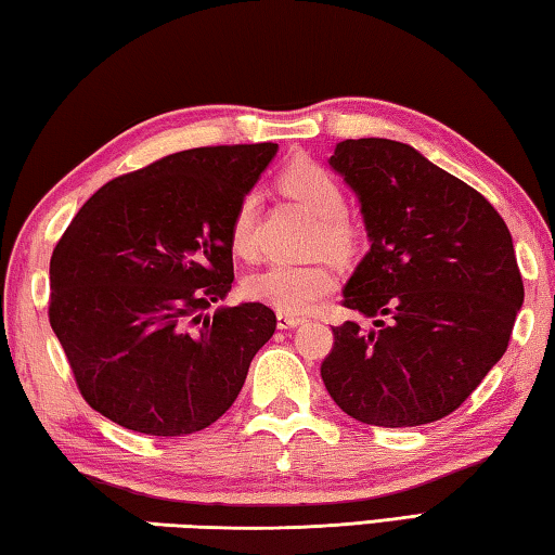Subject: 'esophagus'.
I'll list each match as a JSON object with an SVG mask.
<instances>
[{
  "label": "esophagus",
  "mask_w": 555,
  "mask_h": 555,
  "mask_svg": "<svg viewBox=\"0 0 555 555\" xmlns=\"http://www.w3.org/2000/svg\"><path fill=\"white\" fill-rule=\"evenodd\" d=\"M299 324H305V317L289 314V312H278V326L280 328H295Z\"/></svg>",
  "instance_id": "obj_1"
}]
</instances>
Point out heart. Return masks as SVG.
<instances>
[{
  "instance_id": "1",
  "label": "heart",
  "mask_w": 555,
  "mask_h": 555,
  "mask_svg": "<svg viewBox=\"0 0 555 555\" xmlns=\"http://www.w3.org/2000/svg\"><path fill=\"white\" fill-rule=\"evenodd\" d=\"M283 190L314 214L317 229L314 243L324 246L334 256H348L361 238L356 219L348 214L341 182L322 163L299 158L289 163L280 175ZM256 211L258 197L253 192L243 194L229 223L231 250L241 258H253L256 243ZM336 287V275L326 262H270L268 268L253 272L246 280V295L266 302L280 312L302 314L309 312L319 299Z\"/></svg>"
}]
</instances>
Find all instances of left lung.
<instances>
[{"label": "left lung", "mask_w": 555, "mask_h": 555, "mask_svg": "<svg viewBox=\"0 0 555 555\" xmlns=\"http://www.w3.org/2000/svg\"><path fill=\"white\" fill-rule=\"evenodd\" d=\"M328 165L361 202L371 250L334 326L328 395L353 420L420 426L468 400L509 346L524 283L512 233L470 184L390 139L336 143Z\"/></svg>", "instance_id": "obj_1"}]
</instances>
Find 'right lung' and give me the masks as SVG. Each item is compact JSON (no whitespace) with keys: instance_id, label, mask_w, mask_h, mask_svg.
<instances>
[{"instance_id":"1","label":"right lung","mask_w":555,"mask_h":555,"mask_svg":"<svg viewBox=\"0 0 555 555\" xmlns=\"http://www.w3.org/2000/svg\"><path fill=\"white\" fill-rule=\"evenodd\" d=\"M278 143L180 151L96 190L51 256L48 319L92 410L124 429L184 436L236 400L275 334L260 302L221 307L238 199Z\"/></svg>"}]
</instances>
